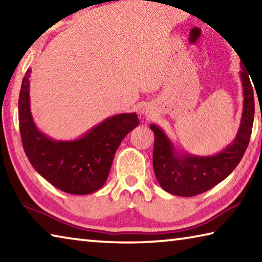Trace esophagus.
Listing matches in <instances>:
<instances>
[{
	"instance_id": "34e87169",
	"label": "esophagus",
	"mask_w": 262,
	"mask_h": 262,
	"mask_svg": "<svg viewBox=\"0 0 262 262\" xmlns=\"http://www.w3.org/2000/svg\"><path fill=\"white\" fill-rule=\"evenodd\" d=\"M141 113L143 114V115H145V117H151V115H152L151 110H150L149 107H147V106H145V107H143V108L141 110Z\"/></svg>"
}]
</instances>
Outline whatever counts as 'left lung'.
<instances>
[{"label":"left lung","instance_id":"obj_1","mask_svg":"<svg viewBox=\"0 0 262 262\" xmlns=\"http://www.w3.org/2000/svg\"><path fill=\"white\" fill-rule=\"evenodd\" d=\"M248 74L242 67L244 105L238 133L232 143L221 152L212 156L179 152L161 127L150 125L155 134V174L167 193L184 198L205 193L227 178L242 161L250 142L254 119V95Z\"/></svg>","mask_w":262,"mask_h":262}]
</instances>
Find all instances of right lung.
I'll use <instances>...</instances> for the list:
<instances>
[{"label": "right lung", "instance_id": "obj_1", "mask_svg": "<svg viewBox=\"0 0 262 262\" xmlns=\"http://www.w3.org/2000/svg\"><path fill=\"white\" fill-rule=\"evenodd\" d=\"M28 69L21 82L18 120L21 143L31 165L56 188L85 195L103 187L121 141L139 126L136 113H121L105 119L82 137L56 141L38 129L30 107Z\"/></svg>", "mask_w": 262, "mask_h": 262}]
</instances>
